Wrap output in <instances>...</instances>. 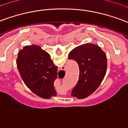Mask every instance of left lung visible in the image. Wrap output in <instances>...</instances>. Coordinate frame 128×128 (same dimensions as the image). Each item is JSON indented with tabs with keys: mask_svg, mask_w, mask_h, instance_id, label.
<instances>
[{
	"mask_svg": "<svg viewBox=\"0 0 128 128\" xmlns=\"http://www.w3.org/2000/svg\"><path fill=\"white\" fill-rule=\"evenodd\" d=\"M79 67V77L71 95L83 99L93 94L102 83L107 68V58L99 46L92 43L79 45L68 54Z\"/></svg>",
	"mask_w": 128,
	"mask_h": 128,
	"instance_id": "obj_1",
	"label": "left lung"
}]
</instances>
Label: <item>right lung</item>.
Masks as SVG:
<instances>
[{
	"mask_svg": "<svg viewBox=\"0 0 128 128\" xmlns=\"http://www.w3.org/2000/svg\"><path fill=\"white\" fill-rule=\"evenodd\" d=\"M16 63L22 80L33 93L44 99L56 96L54 83L58 66L47 52L38 45H27L19 52Z\"/></svg>",
	"mask_w": 128,
	"mask_h": 128,
	"instance_id": "obj_1",
	"label": "right lung"
}]
</instances>
